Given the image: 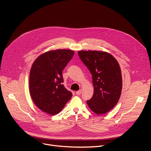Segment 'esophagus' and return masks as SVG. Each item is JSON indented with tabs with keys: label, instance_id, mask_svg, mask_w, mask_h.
<instances>
[{
	"label": "esophagus",
	"instance_id": "esophagus-1",
	"mask_svg": "<svg viewBox=\"0 0 151 151\" xmlns=\"http://www.w3.org/2000/svg\"><path fill=\"white\" fill-rule=\"evenodd\" d=\"M82 93V91L81 90H80V91H78L76 92V94L78 95V96H80V95H81Z\"/></svg>",
	"mask_w": 151,
	"mask_h": 151
}]
</instances>
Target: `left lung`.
I'll return each instance as SVG.
<instances>
[{
  "mask_svg": "<svg viewBox=\"0 0 151 151\" xmlns=\"http://www.w3.org/2000/svg\"><path fill=\"white\" fill-rule=\"evenodd\" d=\"M79 57L92 75L93 96L87 104L95 113L113 109L119 100L122 86L119 65L112 55L97 51H80Z\"/></svg>",
  "mask_w": 151,
  "mask_h": 151,
  "instance_id": "1",
  "label": "left lung"
}]
</instances>
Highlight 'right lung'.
Here are the masks:
<instances>
[{"instance_id": "right-lung-1", "label": "right lung", "mask_w": 151, "mask_h": 151, "mask_svg": "<svg viewBox=\"0 0 151 151\" xmlns=\"http://www.w3.org/2000/svg\"><path fill=\"white\" fill-rule=\"evenodd\" d=\"M74 51L58 50L46 52L35 60L29 77L30 96L36 106L51 115L59 113L72 96L63 86L62 71Z\"/></svg>"}]
</instances>
